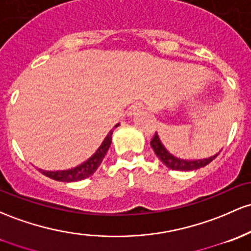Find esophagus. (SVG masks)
<instances>
[{
	"label": "esophagus",
	"instance_id": "1",
	"mask_svg": "<svg viewBox=\"0 0 251 251\" xmlns=\"http://www.w3.org/2000/svg\"><path fill=\"white\" fill-rule=\"evenodd\" d=\"M140 111H142V104L136 103V104H133L130 109H128V115H130V117H134V115L138 114Z\"/></svg>",
	"mask_w": 251,
	"mask_h": 251
}]
</instances>
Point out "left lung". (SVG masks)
Masks as SVG:
<instances>
[{
    "label": "left lung",
    "instance_id": "8db88e82",
    "mask_svg": "<svg viewBox=\"0 0 251 251\" xmlns=\"http://www.w3.org/2000/svg\"><path fill=\"white\" fill-rule=\"evenodd\" d=\"M151 147H152L153 151H155L156 156L163 162L164 164L168 168L173 170H180V172H192V170H197L200 169V168L207 166L208 163H211L217 156L219 155V152H217L216 155L207 157V158H201V159H183V158H178L170 153L169 151L167 150L166 147L163 145L162 140L159 139L158 133L156 132L155 137H153L152 140H151Z\"/></svg>",
    "mask_w": 251,
    "mask_h": 251
}]
</instances>
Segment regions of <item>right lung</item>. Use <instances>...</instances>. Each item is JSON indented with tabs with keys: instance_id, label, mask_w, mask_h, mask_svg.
I'll return each mask as SVG.
<instances>
[{
	"instance_id": "obj_1",
	"label": "right lung",
	"mask_w": 251,
	"mask_h": 251,
	"mask_svg": "<svg viewBox=\"0 0 251 251\" xmlns=\"http://www.w3.org/2000/svg\"><path fill=\"white\" fill-rule=\"evenodd\" d=\"M119 124L114 126L118 127ZM112 134L113 130L109 131V133L107 134L106 138L103 139V142L101 143L100 147L98 148V150L93 153L87 161H84L83 163L78 164L75 168H70V169L65 170H44L39 169L41 174L48 176L50 178H53L56 181H62V182H77V181L84 180V178L89 177L96 172L99 167H100L101 162L106 156L107 151H108L109 147H111L112 143Z\"/></svg>"
}]
</instances>
